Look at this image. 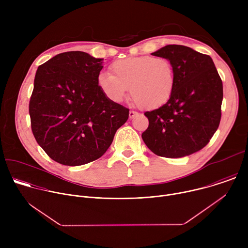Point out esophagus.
<instances>
[{"label":"esophagus","mask_w":248,"mask_h":248,"mask_svg":"<svg viewBox=\"0 0 248 248\" xmlns=\"http://www.w3.org/2000/svg\"><path fill=\"white\" fill-rule=\"evenodd\" d=\"M138 115V113L137 112H135V111H130L129 112V119H133L135 116H137Z\"/></svg>","instance_id":"1"}]
</instances>
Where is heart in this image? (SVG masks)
Listing matches in <instances>:
<instances>
[{"label":"heart","mask_w":248,"mask_h":248,"mask_svg":"<svg viewBox=\"0 0 248 248\" xmlns=\"http://www.w3.org/2000/svg\"><path fill=\"white\" fill-rule=\"evenodd\" d=\"M110 74H100L97 84L113 102H122L129 87L133 100L145 109H157L171 97L175 85L174 67L166 58L129 57L115 61Z\"/></svg>","instance_id":"obj_1"}]
</instances>
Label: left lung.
Segmentation results:
<instances>
[{
	"mask_svg": "<svg viewBox=\"0 0 248 248\" xmlns=\"http://www.w3.org/2000/svg\"><path fill=\"white\" fill-rule=\"evenodd\" d=\"M152 55L170 61L175 85L165 105L144 113L149 125L142 139L158 156H188L205 147L219 127L222 79L211 57L189 47L167 45Z\"/></svg>",
	"mask_w": 248,
	"mask_h": 248,
	"instance_id": "left-lung-1",
	"label": "left lung"
}]
</instances>
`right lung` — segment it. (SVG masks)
I'll use <instances>...</instances> for the list:
<instances>
[{
    "label": "right lung",
    "instance_id": "add662e5",
    "mask_svg": "<svg viewBox=\"0 0 248 248\" xmlns=\"http://www.w3.org/2000/svg\"><path fill=\"white\" fill-rule=\"evenodd\" d=\"M103 59L73 51L38 66L29 102L31 129L54 161L80 166L100 158L129 110L106 97L97 84Z\"/></svg>",
    "mask_w": 248,
    "mask_h": 248
}]
</instances>
